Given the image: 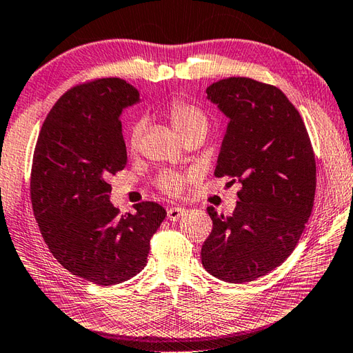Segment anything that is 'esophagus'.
Wrapping results in <instances>:
<instances>
[{"label": "esophagus", "instance_id": "1", "mask_svg": "<svg viewBox=\"0 0 353 353\" xmlns=\"http://www.w3.org/2000/svg\"><path fill=\"white\" fill-rule=\"evenodd\" d=\"M185 209L183 208H170L167 212V216L170 221H177L179 218H182L185 215Z\"/></svg>", "mask_w": 353, "mask_h": 353}]
</instances>
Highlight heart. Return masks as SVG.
<instances>
[{
    "label": "heart",
    "mask_w": 353,
    "mask_h": 353,
    "mask_svg": "<svg viewBox=\"0 0 353 353\" xmlns=\"http://www.w3.org/2000/svg\"><path fill=\"white\" fill-rule=\"evenodd\" d=\"M168 116H170L171 125H173L176 132L182 138L188 134L195 132V130H204V132H208L209 121H208L206 114L194 105L183 103V102H173L170 106ZM141 132H143V125L139 121L130 128V134H129L130 149H135ZM188 179L190 177L186 174H179L170 171V173H163L158 179V186L163 192L177 195L182 192L183 185L186 183Z\"/></svg>",
    "instance_id": "heart-1"
}]
</instances>
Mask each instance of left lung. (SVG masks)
Segmentation results:
<instances>
[{
	"label": "left lung",
	"mask_w": 353,
	"mask_h": 353,
	"mask_svg": "<svg viewBox=\"0 0 353 353\" xmlns=\"http://www.w3.org/2000/svg\"><path fill=\"white\" fill-rule=\"evenodd\" d=\"M228 119L215 176L239 182L230 216L209 206L214 223L201 263L227 283H248L280 266L311 215L316 161L298 110L280 88L251 78H227L206 90Z\"/></svg>",
	"instance_id": "left-lung-1"
}]
</instances>
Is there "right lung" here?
I'll list each match as a JSON object with an SVG mask.
<instances>
[{
  "label": "right lung",
  "mask_w": 353,
  "mask_h": 353,
  "mask_svg": "<svg viewBox=\"0 0 353 353\" xmlns=\"http://www.w3.org/2000/svg\"><path fill=\"white\" fill-rule=\"evenodd\" d=\"M138 102V90L120 78L70 88L46 116L32 158L31 203L49 251L69 272L101 285L141 272L167 216L153 201L125 215L110 201L108 180L128 162L120 116Z\"/></svg>",
  "instance_id": "obj_1"
}]
</instances>
